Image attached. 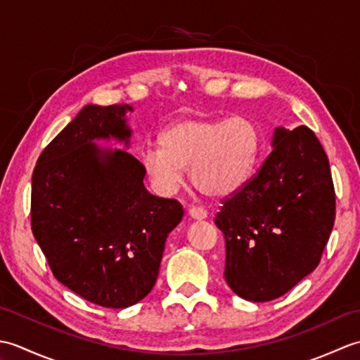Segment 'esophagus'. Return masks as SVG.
Wrapping results in <instances>:
<instances>
[{
	"mask_svg": "<svg viewBox=\"0 0 360 360\" xmlns=\"http://www.w3.org/2000/svg\"><path fill=\"white\" fill-rule=\"evenodd\" d=\"M188 215H190V218L201 221V219L207 218V212H205V210L201 209V207H190V209H188Z\"/></svg>",
	"mask_w": 360,
	"mask_h": 360,
	"instance_id": "1",
	"label": "esophagus"
}]
</instances>
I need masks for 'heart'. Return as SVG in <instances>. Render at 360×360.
Here are the masks:
<instances>
[{
	"label": "heart",
	"instance_id": "obj_1",
	"mask_svg": "<svg viewBox=\"0 0 360 360\" xmlns=\"http://www.w3.org/2000/svg\"><path fill=\"white\" fill-rule=\"evenodd\" d=\"M148 147L141 160L153 187L170 195L188 168L192 184L210 198L235 193L250 172L259 147L257 127L248 117H181Z\"/></svg>",
	"mask_w": 360,
	"mask_h": 360
}]
</instances>
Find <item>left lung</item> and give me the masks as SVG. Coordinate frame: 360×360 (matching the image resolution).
I'll use <instances>...</instances> for the list:
<instances>
[{"mask_svg":"<svg viewBox=\"0 0 360 360\" xmlns=\"http://www.w3.org/2000/svg\"><path fill=\"white\" fill-rule=\"evenodd\" d=\"M272 147L215 217L226 238L224 278L249 302L278 298L314 271L335 218L330 162L316 134L278 127Z\"/></svg>","mask_w":360,"mask_h":360,"instance_id":"left-lung-1","label":"left lung"}]
</instances>
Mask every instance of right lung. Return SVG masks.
Here are the masks:
<instances>
[{"mask_svg":"<svg viewBox=\"0 0 360 360\" xmlns=\"http://www.w3.org/2000/svg\"><path fill=\"white\" fill-rule=\"evenodd\" d=\"M129 105H86L43 150L32 174V233L60 283L103 308H128L153 289L167 236L184 209L151 195L129 145Z\"/></svg>","mask_w":360,"mask_h":360,"instance_id":"1","label":"right lung"}]
</instances>
